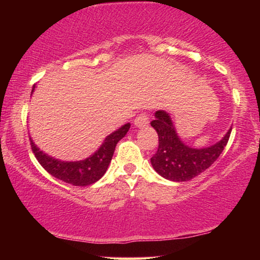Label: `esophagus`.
<instances>
[{
  "mask_svg": "<svg viewBox=\"0 0 260 260\" xmlns=\"http://www.w3.org/2000/svg\"><path fill=\"white\" fill-rule=\"evenodd\" d=\"M149 124V115L148 113L145 112H142L138 115L136 118H135V125H136L137 127H140V129H142V127H145Z\"/></svg>",
  "mask_w": 260,
  "mask_h": 260,
  "instance_id": "34e87169",
  "label": "esophagus"
}]
</instances>
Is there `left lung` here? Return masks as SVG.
Instances as JSON below:
<instances>
[{"instance_id":"1","label":"left lung","mask_w":260,"mask_h":260,"mask_svg":"<svg viewBox=\"0 0 260 260\" xmlns=\"http://www.w3.org/2000/svg\"><path fill=\"white\" fill-rule=\"evenodd\" d=\"M151 126L158 135V148L151 157V165L167 180L183 182L205 172L214 163L230 140V129L225 137L208 148L194 149L181 142L170 116L163 110L155 113Z\"/></svg>"}]
</instances>
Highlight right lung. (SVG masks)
<instances>
[{
  "mask_svg": "<svg viewBox=\"0 0 260 260\" xmlns=\"http://www.w3.org/2000/svg\"><path fill=\"white\" fill-rule=\"evenodd\" d=\"M34 88L35 85L33 86V90H31V93H33ZM129 127L130 123H127L120 129L115 131V133L109 135L105 138L102 147L93 155L86 159L78 162H62L53 158L51 156L46 155L45 152H42L29 138L30 147L39 163L52 176L66 183L73 184V186L85 187L97 182L104 175L106 170H108L110 162H111L117 143L125 136L127 131H129Z\"/></svg>",
  "mask_w": 260,
  "mask_h": 260,
  "instance_id": "1",
  "label": "right lung"
}]
</instances>
